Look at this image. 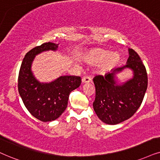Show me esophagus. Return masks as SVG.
I'll use <instances>...</instances> for the list:
<instances>
[{
  "label": "esophagus",
  "instance_id": "1",
  "mask_svg": "<svg viewBox=\"0 0 160 160\" xmlns=\"http://www.w3.org/2000/svg\"><path fill=\"white\" fill-rule=\"evenodd\" d=\"M92 82V79L89 77H84L82 79V83H88V82Z\"/></svg>",
  "mask_w": 160,
  "mask_h": 160
}]
</instances>
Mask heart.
<instances>
[{"mask_svg": "<svg viewBox=\"0 0 160 160\" xmlns=\"http://www.w3.org/2000/svg\"><path fill=\"white\" fill-rule=\"evenodd\" d=\"M121 55L118 52H110L102 48H93L82 56V60L89 65L98 64V72L106 74L114 68L120 62Z\"/></svg>", "mask_w": 160, "mask_h": 160, "instance_id": "1", "label": "heart"}]
</instances>
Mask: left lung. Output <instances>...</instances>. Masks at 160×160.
Wrapping results in <instances>:
<instances>
[{"instance_id": "8db88e82", "label": "left lung", "mask_w": 160, "mask_h": 160, "mask_svg": "<svg viewBox=\"0 0 160 160\" xmlns=\"http://www.w3.org/2000/svg\"><path fill=\"white\" fill-rule=\"evenodd\" d=\"M126 65L113 69L104 77L96 76V95L93 108L99 119L108 125H117L134 114L142 103L148 87L145 66L134 50L128 48ZM130 69L132 78L119 84L116 75Z\"/></svg>"}]
</instances>
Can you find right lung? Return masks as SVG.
Segmentation results:
<instances>
[{"label":"right lung","instance_id":"obj_1","mask_svg":"<svg viewBox=\"0 0 160 160\" xmlns=\"http://www.w3.org/2000/svg\"><path fill=\"white\" fill-rule=\"evenodd\" d=\"M58 45L48 42L30 50L23 58L18 75V92L26 108L42 122L58 119L67 107L70 93L81 84V79L77 76H60L53 81L41 82L34 75L32 65L35 56L43 52H56Z\"/></svg>","mask_w":160,"mask_h":160}]
</instances>
